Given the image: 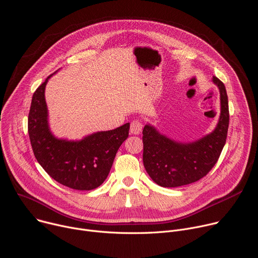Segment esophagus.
<instances>
[{
  "mask_svg": "<svg viewBox=\"0 0 258 258\" xmlns=\"http://www.w3.org/2000/svg\"><path fill=\"white\" fill-rule=\"evenodd\" d=\"M142 127H143V124L142 122L140 121L139 119H135L131 122V128H130V132L131 134H134V135H139L140 133L142 132Z\"/></svg>",
  "mask_w": 258,
  "mask_h": 258,
  "instance_id": "34e87169",
  "label": "esophagus"
}]
</instances>
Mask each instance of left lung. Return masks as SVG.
Returning a JSON list of instances; mask_svg holds the SVG:
<instances>
[{
	"instance_id": "8db88e82",
	"label": "left lung",
	"mask_w": 258,
	"mask_h": 258,
	"mask_svg": "<svg viewBox=\"0 0 258 258\" xmlns=\"http://www.w3.org/2000/svg\"><path fill=\"white\" fill-rule=\"evenodd\" d=\"M220 90L221 113L213 133L191 144H181L160 135L150 125L143 128V163L151 179L162 187H178L199 181L217 162L224 147L229 124L228 100L224 84L213 76Z\"/></svg>"
}]
</instances>
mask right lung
I'll return each mask as SVG.
<instances>
[{"instance_id": "add662e5", "label": "right lung", "mask_w": 258, "mask_h": 258, "mask_svg": "<svg viewBox=\"0 0 258 258\" xmlns=\"http://www.w3.org/2000/svg\"><path fill=\"white\" fill-rule=\"evenodd\" d=\"M33 95L28 130L34 155L41 167L56 182L77 190H91L107 178L117 150L128 137L130 123L99 132L71 142L54 138L48 128L44 98L48 79Z\"/></svg>"}]
</instances>
